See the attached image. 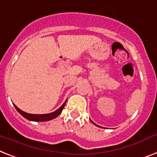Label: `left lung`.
<instances>
[{
  "label": "left lung",
  "instance_id": "8db88e82",
  "mask_svg": "<svg viewBox=\"0 0 157 157\" xmlns=\"http://www.w3.org/2000/svg\"><path fill=\"white\" fill-rule=\"evenodd\" d=\"M91 122H92V123H93V124H95V123H94V122H93V121H91ZM95 125H96V124H95ZM96 126H97V125H96Z\"/></svg>",
  "mask_w": 157,
  "mask_h": 157
}]
</instances>
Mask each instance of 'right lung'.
<instances>
[{
    "instance_id": "1",
    "label": "right lung",
    "mask_w": 157,
    "mask_h": 157,
    "mask_svg": "<svg viewBox=\"0 0 157 157\" xmlns=\"http://www.w3.org/2000/svg\"><path fill=\"white\" fill-rule=\"evenodd\" d=\"M66 100L64 102V104L61 105V107L59 108L58 109H57L56 111L52 113H46V114H31V113H27L26 112H23L22 110H21L20 109L16 106L15 105L14 107L15 109H17V111L19 113L22 117H24L25 118L29 120V121H50V120H52V119L55 118V117H57L58 116L59 114L61 113L62 112V110H63L64 107H65V105H66Z\"/></svg>"
}]
</instances>
